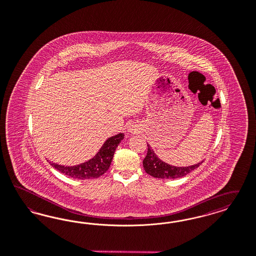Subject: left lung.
<instances>
[{"label": "left lung", "mask_w": 256, "mask_h": 256, "mask_svg": "<svg viewBox=\"0 0 256 256\" xmlns=\"http://www.w3.org/2000/svg\"><path fill=\"white\" fill-rule=\"evenodd\" d=\"M148 154L146 158L142 160V166L146 172L154 178H182L192 172L194 169L198 168L202 162L196 164L194 166H174L168 164L164 160L160 159L156 155L154 150L151 148L150 144H148Z\"/></svg>", "instance_id": "obj_1"}]
</instances>
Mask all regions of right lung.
Segmentation results:
<instances>
[{
    "instance_id": "obj_1",
    "label": "right lung",
    "mask_w": 256,
    "mask_h": 256,
    "mask_svg": "<svg viewBox=\"0 0 256 256\" xmlns=\"http://www.w3.org/2000/svg\"><path fill=\"white\" fill-rule=\"evenodd\" d=\"M124 133H118L106 140L101 148L97 152L94 158L88 160L85 162L72 166H65L62 164L50 162V164L67 176L80 178V180H90L96 178L106 173L110 168L112 160L114 155L115 150L124 139Z\"/></svg>"
}]
</instances>
